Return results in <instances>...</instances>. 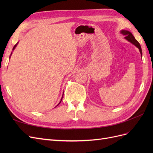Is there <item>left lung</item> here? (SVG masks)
<instances>
[{"label": "left lung", "instance_id": "1", "mask_svg": "<svg viewBox=\"0 0 153 153\" xmlns=\"http://www.w3.org/2000/svg\"><path fill=\"white\" fill-rule=\"evenodd\" d=\"M121 33L124 35H125V39H127L128 41H129V42H131V43H133V45H135L136 47L137 48H138V49H139L140 52V53L141 55L142 54V49H141V47H140V43L138 42V41H137V39L135 38V37L133 36V35L130 32H129L128 30H122L121 31Z\"/></svg>", "mask_w": 153, "mask_h": 153}]
</instances>
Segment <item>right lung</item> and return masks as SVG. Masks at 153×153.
Returning a JSON list of instances; mask_svg holds the SVG:
<instances>
[{"instance_id":"obj_1","label":"right lung","mask_w":153,"mask_h":153,"mask_svg":"<svg viewBox=\"0 0 153 153\" xmlns=\"http://www.w3.org/2000/svg\"><path fill=\"white\" fill-rule=\"evenodd\" d=\"M16 45H15V47H13V50H14V49H15V48L16 47ZM61 101H62V100H61Z\"/></svg>"}]
</instances>
